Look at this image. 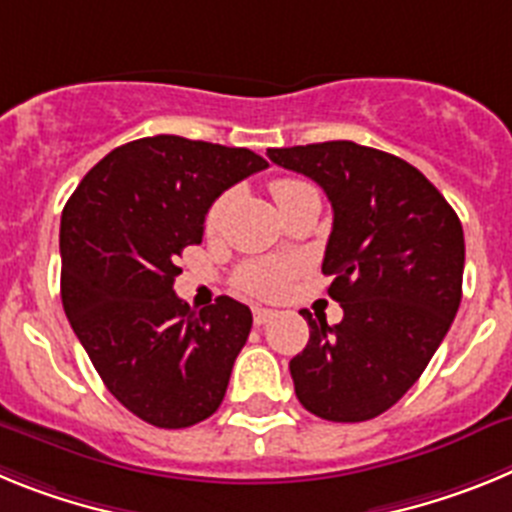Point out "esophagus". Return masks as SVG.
Wrapping results in <instances>:
<instances>
[{"mask_svg":"<svg viewBox=\"0 0 512 512\" xmlns=\"http://www.w3.org/2000/svg\"><path fill=\"white\" fill-rule=\"evenodd\" d=\"M274 315H277V310H269V307H253V323L256 325H266Z\"/></svg>","mask_w":512,"mask_h":512,"instance_id":"esophagus-1","label":"esophagus"}]
</instances>
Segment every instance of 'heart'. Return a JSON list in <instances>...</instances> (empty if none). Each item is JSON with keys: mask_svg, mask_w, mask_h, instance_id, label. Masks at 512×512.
Returning a JSON list of instances; mask_svg holds the SVG:
<instances>
[{"mask_svg": "<svg viewBox=\"0 0 512 512\" xmlns=\"http://www.w3.org/2000/svg\"><path fill=\"white\" fill-rule=\"evenodd\" d=\"M310 187V184L300 182V179H277L271 182V194L277 205L287 202L292 194H297L300 189ZM225 200H217L215 205L207 212V230H212L220 220V212H223ZM297 274V264L289 259H259V261H248L241 269L235 271V284L238 289L248 292V295H259V297H279L284 295L292 284Z\"/></svg>", "mask_w": 512, "mask_h": 512, "instance_id": "obj_1", "label": "heart"}]
</instances>
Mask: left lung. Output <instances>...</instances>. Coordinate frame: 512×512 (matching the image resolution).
I'll list each match as a JSON object with an SVG mask.
<instances>
[{
  "mask_svg": "<svg viewBox=\"0 0 512 512\" xmlns=\"http://www.w3.org/2000/svg\"><path fill=\"white\" fill-rule=\"evenodd\" d=\"M277 166L328 194L323 274L343 320L302 318L310 341L289 361L297 400L323 420L361 423L418 382L461 302L464 230L415 166L351 140L269 148Z\"/></svg>",
  "mask_w": 512,
  "mask_h": 512,
  "instance_id": "obj_1",
  "label": "left lung"
}]
</instances>
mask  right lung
Returning <instances> with one entry per match:
<instances>
[{"mask_svg": "<svg viewBox=\"0 0 512 512\" xmlns=\"http://www.w3.org/2000/svg\"><path fill=\"white\" fill-rule=\"evenodd\" d=\"M248 148L153 135L115 148L61 215V300L104 387L156 428L210 418L228 390L251 310L230 297L194 312L174 292L212 202L266 169Z\"/></svg>", "mask_w": 512, "mask_h": 512, "instance_id": "1", "label": "right lung"}]
</instances>
